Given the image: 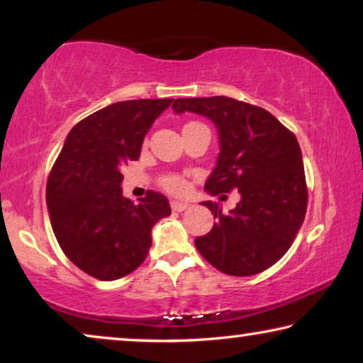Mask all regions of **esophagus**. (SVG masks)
<instances>
[{"instance_id": "1", "label": "esophagus", "mask_w": 363, "mask_h": 363, "mask_svg": "<svg viewBox=\"0 0 363 363\" xmlns=\"http://www.w3.org/2000/svg\"><path fill=\"white\" fill-rule=\"evenodd\" d=\"M170 206H172V210H173V211H185L186 208L190 206V205H188V203H183V201H175V200H173V201L170 203Z\"/></svg>"}]
</instances>
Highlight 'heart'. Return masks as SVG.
I'll list each match as a JSON object with an SVG mask.
<instances>
[{
  "label": "heart",
  "instance_id": "b5f03b06",
  "mask_svg": "<svg viewBox=\"0 0 363 363\" xmlns=\"http://www.w3.org/2000/svg\"><path fill=\"white\" fill-rule=\"evenodd\" d=\"M191 123H198V122H190L186 123V125H191ZM160 185L165 188L167 191L177 193V195H180V193L186 190V180L180 175H165L162 178Z\"/></svg>",
  "mask_w": 363,
  "mask_h": 363
}]
</instances>
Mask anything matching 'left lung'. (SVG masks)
I'll return each mask as SVG.
<instances>
[{"label": "left lung", "mask_w": 363, "mask_h": 363, "mask_svg": "<svg viewBox=\"0 0 363 363\" xmlns=\"http://www.w3.org/2000/svg\"><path fill=\"white\" fill-rule=\"evenodd\" d=\"M173 111L195 112L215 122L220 155L205 183L211 195L238 190L241 201L228 215L213 201L211 231L195 240L200 255L230 276L266 271L286 255L307 210L301 147L289 128L264 108L236 99L193 97L173 101Z\"/></svg>", "instance_id": "left-lung-1"}]
</instances>
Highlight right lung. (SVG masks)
I'll use <instances>...</instances> for the list:
<instances>
[{
	"mask_svg": "<svg viewBox=\"0 0 363 363\" xmlns=\"http://www.w3.org/2000/svg\"><path fill=\"white\" fill-rule=\"evenodd\" d=\"M173 99L123 101L74 125L48 178L46 201L56 240L79 269L101 281L130 274L145 261L152 228L172 213L162 193L140 203L122 195L121 168Z\"/></svg>",
	"mask_w": 363,
	"mask_h": 363,
	"instance_id": "add662e5",
	"label": "right lung"
}]
</instances>
